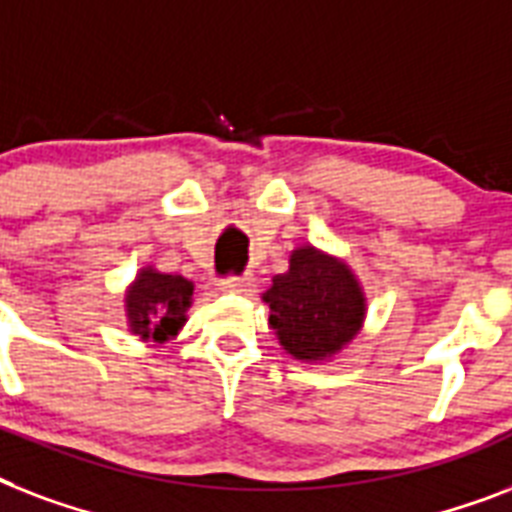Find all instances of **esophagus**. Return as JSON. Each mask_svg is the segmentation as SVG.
Here are the masks:
<instances>
[{
    "mask_svg": "<svg viewBox=\"0 0 512 512\" xmlns=\"http://www.w3.org/2000/svg\"><path fill=\"white\" fill-rule=\"evenodd\" d=\"M252 287V273H241V276H223L217 281V289L225 295H244Z\"/></svg>",
    "mask_w": 512,
    "mask_h": 512,
    "instance_id": "obj_1",
    "label": "esophagus"
}]
</instances>
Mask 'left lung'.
<instances>
[{
    "label": "left lung",
    "instance_id": "1",
    "mask_svg": "<svg viewBox=\"0 0 512 512\" xmlns=\"http://www.w3.org/2000/svg\"><path fill=\"white\" fill-rule=\"evenodd\" d=\"M263 300L271 329L289 356L324 361L358 335L364 321V292L345 263L313 247L289 257V271L273 276Z\"/></svg>",
    "mask_w": 512,
    "mask_h": 512
}]
</instances>
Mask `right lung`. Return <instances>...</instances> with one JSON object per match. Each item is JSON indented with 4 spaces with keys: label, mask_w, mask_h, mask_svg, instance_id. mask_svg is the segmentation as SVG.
I'll return each instance as SVG.
<instances>
[{
    "label": "right lung",
    "mask_w": 512,
    "mask_h": 512,
    "mask_svg": "<svg viewBox=\"0 0 512 512\" xmlns=\"http://www.w3.org/2000/svg\"><path fill=\"white\" fill-rule=\"evenodd\" d=\"M191 297L193 284L188 279L143 268L124 297L130 329L143 340H170L185 324V311L191 308Z\"/></svg>",
    "instance_id": "add662e5"
}]
</instances>
